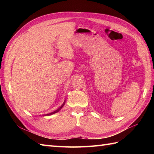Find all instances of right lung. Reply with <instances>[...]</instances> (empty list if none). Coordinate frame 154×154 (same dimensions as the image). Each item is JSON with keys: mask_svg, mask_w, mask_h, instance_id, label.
Masks as SVG:
<instances>
[{"mask_svg": "<svg viewBox=\"0 0 154 154\" xmlns=\"http://www.w3.org/2000/svg\"><path fill=\"white\" fill-rule=\"evenodd\" d=\"M65 103V102L64 101V103H63V104H62V105H61L60 108H59V109H57V110H55V111H54V112H50V113H48V114H44L43 116H50V115H52V114H55V113H57V112H58L59 111H60V110L62 109V107H63V106H64Z\"/></svg>", "mask_w": 154, "mask_h": 154, "instance_id": "obj_1", "label": "right lung"}]
</instances>
